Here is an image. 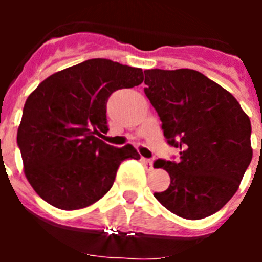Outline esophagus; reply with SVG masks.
<instances>
[{
	"instance_id": "obj_1",
	"label": "esophagus",
	"mask_w": 262,
	"mask_h": 262,
	"mask_svg": "<svg viewBox=\"0 0 262 262\" xmlns=\"http://www.w3.org/2000/svg\"><path fill=\"white\" fill-rule=\"evenodd\" d=\"M142 163L143 165L145 166L147 170H152V169H154V164H152V161L149 159H144V157H142Z\"/></svg>"
}]
</instances>
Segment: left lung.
Wrapping results in <instances>:
<instances>
[{
  "label": "left lung",
  "instance_id": "obj_1",
  "mask_svg": "<svg viewBox=\"0 0 262 262\" xmlns=\"http://www.w3.org/2000/svg\"><path fill=\"white\" fill-rule=\"evenodd\" d=\"M145 96L178 161L156 160L170 176L155 198L184 219L215 214L233 196L251 164V120L235 97L194 69H147Z\"/></svg>",
  "mask_w": 262,
  "mask_h": 262
}]
</instances>
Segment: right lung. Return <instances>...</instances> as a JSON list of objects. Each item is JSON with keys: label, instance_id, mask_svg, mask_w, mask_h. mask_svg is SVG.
I'll use <instances>...</instances> for the list:
<instances>
[{"label": "right lung", "instance_id": "obj_1", "mask_svg": "<svg viewBox=\"0 0 262 262\" xmlns=\"http://www.w3.org/2000/svg\"><path fill=\"white\" fill-rule=\"evenodd\" d=\"M144 80L140 68L90 59L41 81L26 99L17 143L27 181L60 210H80L101 200L120 163L140 159L127 144L101 140L108 131L106 102L113 92Z\"/></svg>", "mask_w": 262, "mask_h": 262}]
</instances>
